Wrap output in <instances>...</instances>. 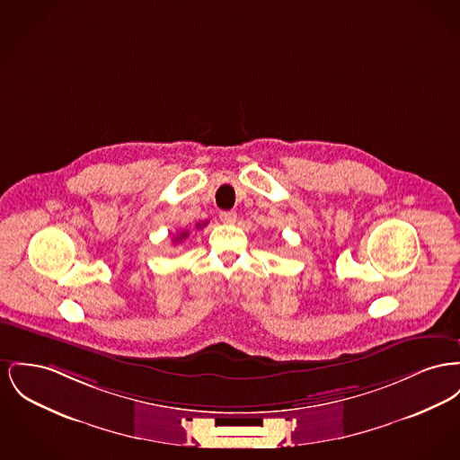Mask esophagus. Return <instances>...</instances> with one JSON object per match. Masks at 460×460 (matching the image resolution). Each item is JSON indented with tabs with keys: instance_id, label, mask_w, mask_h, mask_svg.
Masks as SVG:
<instances>
[{
	"instance_id": "obj_1",
	"label": "esophagus",
	"mask_w": 460,
	"mask_h": 460,
	"mask_svg": "<svg viewBox=\"0 0 460 460\" xmlns=\"http://www.w3.org/2000/svg\"><path fill=\"white\" fill-rule=\"evenodd\" d=\"M220 222H224V224H234L236 222V212H233V210H229V212H220Z\"/></svg>"
}]
</instances>
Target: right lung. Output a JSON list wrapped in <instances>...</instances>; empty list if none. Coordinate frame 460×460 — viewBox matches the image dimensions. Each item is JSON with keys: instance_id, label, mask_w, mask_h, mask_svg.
<instances>
[{"instance_id": "obj_1", "label": "right lung", "mask_w": 460, "mask_h": 460, "mask_svg": "<svg viewBox=\"0 0 460 460\" xmlns=\"http://www.w3.org/2000/svg\"><path fill=\"white\" fill-rule=\"evenodd\" d=\"M186 238H188V231H182V233H181V234L175 238V243H177V242L181 243V242H184Z\"/></svg>"}]
</instances>
